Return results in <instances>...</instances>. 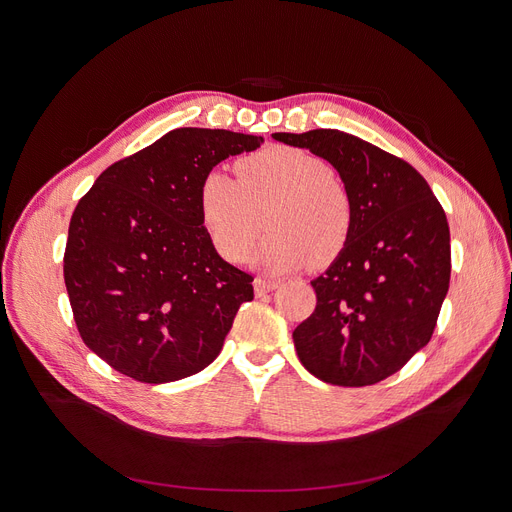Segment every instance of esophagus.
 Instances as JSON below:
<instances>
[{"label":"esophagus","instance_id":"34e87169","mask_svg":"<svg viewBox=\"0 0 512 512\" xmlns=\"http://www.w3.org/2000/svg\"><path fill=\"white\" fill-rule=\"evenodd\" d=\"M276 282H272V280H265V278H255V292L257 294H267V292H272V290H276Z\"/></svg>","mask_w":512,"mask_h":512}]
</instances>
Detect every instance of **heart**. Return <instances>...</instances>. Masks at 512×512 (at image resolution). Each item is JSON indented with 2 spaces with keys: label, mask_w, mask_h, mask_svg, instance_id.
I'll return each mask as SVG.
<instances>
[{
  "label": "heart",
  "mask_w": 512,
  "mask_h": 512,
  "mask_svg": "<svg viewBox=\"0 0 512 512\" xmlns=\"http://www.w3.org/2000/svg\"><path fill=\"white\" fill-rule=\"evenodd\" d=\"M199 213L215 251L232 263L251 253L265 215L270 234L255 263L270 274L334 261L355 222L351 193L326 161L284 145L242 157L236 178L207 172L199 186Z\"/></svg>",
  "instance_id": "obj_1"
}]
</instances>
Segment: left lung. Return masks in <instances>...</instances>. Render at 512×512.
I'll return each mask as SVG.
<instances>
[{"label":"left lung","instance_id":"obj_1","mask_svg":"<svg viewBox=\"0 0 512 512\" xmlns=\"http://www.w3.org/2000/svg\"><path fill=\"white\" fill-rule=\"evenodd\" d=\"M272 137L330 161L355 211L346 247L311 282L317 305L292 332L297 355L326 384H378L434 334L450 282L446 213L405 159L353 134L317 128Z\"/></svg>","mask_w":512,"mask_h":512}]
</instances>
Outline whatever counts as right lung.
<instances>
[{"instance_id": "add662e5", "label": "right lung", "mask_w": 512, "mask_h": 512, "mask_svg": "<svg viewBox=\"0 0 512 512\" xmlns=\"http://www.w3.org/2000/svg\"><path fill=\"white\" fill-rule=\"evenodd\" d=\"M263 137L176 128L107 168L78 201L64 280L80 338L116 371L168 384L220 355L253 276L224 261L203 228L199 186Z\"/></svg>"}]
</instances>
